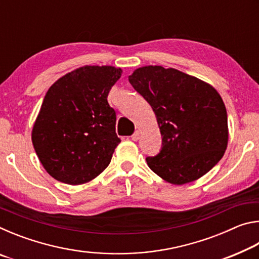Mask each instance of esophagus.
Here are the masks:
<instances>
[{"label": "esophagus", "instance_id": "34e87169", "mask_svg": "<svg viewBox=\"0 0 259 259\" xmlns=\"http://www.w3.org/2000/svg\"><path fill=\"white\" fill-rule=\"evenodd\" d=\"M131 138H133L134 142H137V140L140 138V131L139 130L136 131V133L133 135V137H131Z\"/></svg>", "mask_w": 259, "mask_h": 259}]
</instances>
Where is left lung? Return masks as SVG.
Returning a JSON list of instances; mask_svg holds the SVG:
<instances>
[{"instance_id": "1", "label": "left lung", "mask_w": 259, "mask_h": 259, "mask_svg": "<svg viewBox=\"0 0 259 259\" xmlns=\"http://www.w3.org/2000/svg\"><path fill=\"white\" fill-rule=\"evenodd\" d=\"M155 113L162 136L159 154L147 157L152 171L174 185L194 182L226 151L225 104L214 88L175 68L143 66L129 76Z\"/></svg>"}]
</instances>
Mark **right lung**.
Wrapping results in <instances>:
<instances>
[{
    "label": "right lung",
    "instance_id": "1",
    "mask_svg": "<svg viewBox=\"0 0 259 259\" xmlns=\"http://www.w3.org/2000/svg\"><path fill=\"white\" fill-rule=\"evenodd\" d=\"M114 66L78 67L52 84L32 130V142L47 172L81 185L107 168L120 144L116 114L107 96L121 77Z\"/></svg>",
    "mask_w": 259,
    "mask_h": 259
}]
</instances>
